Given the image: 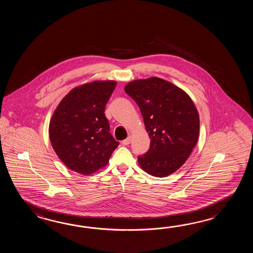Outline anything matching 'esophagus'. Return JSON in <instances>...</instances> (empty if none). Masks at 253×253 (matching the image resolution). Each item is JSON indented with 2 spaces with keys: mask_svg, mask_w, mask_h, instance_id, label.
Returning a JSON list of instances; mask_svg holds the SVG:
<instances>
[{
  "mask_svg": "<svg viewBox=\"0 0 253 253\" xmlns=\"http://www.w3.org/2000/svg\"><path fill=\"white\" fill-rule=\"evenodd\" d=\"M130 142H131V136H128L126 139L122 141V144H123V145H128Z\"/></svg>",
  "mask_w": 253,
  "mask_h": 253,
  "instance_id": "obj_1",
  "label": "esophagus"
}]
</instances>
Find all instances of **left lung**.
Returning <instances> with one entry per match:
<instances>
[{"label":"left lung","mask_w":253,"mask_h":253,"mask_svg":"<svg viewBox=\"0 0 253 253\" xmlns=\"http://www.w3.org/2000/svg\"><path fill=\"white\" fill-rule=\"evenodd\" d=\"M125 91L138 105L150 137L139 167L153 176L167 177L188 159L199 137L200 118L186 92L157 77L135 80Z\"/></svg>","instance_id":"1"}]
</instances>
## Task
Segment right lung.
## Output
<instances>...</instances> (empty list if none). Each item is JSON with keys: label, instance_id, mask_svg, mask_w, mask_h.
Returning <instances> with one entry per match:
<instances>
[{"label": "right lung", "instance_id": "right-lung-1", "mask_svg": "<svg viewBox=\"0 0 253 253\" xmlns=\"http://www.w3.org/2000/svg\"><path fill=\"white\" fill-rule=\"evenodd\" d=\"M117 81H95L72 88L55 109L48 135L66 167L89 175L108 165L119 143L109 133L105 107Z\"/></svg>", "mask_w": 253, "mask_h": 253}]
</instances>
